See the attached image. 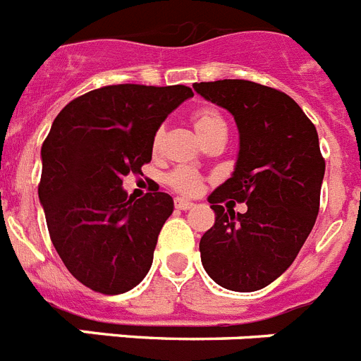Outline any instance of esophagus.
<instances>
[{
	"instance_id": "esophagus-1",
	"label": "esophagus",
	"mask_w": 361,
	"mask_h": 361,
	"mask_svg": "<svg viewBox=\"0 0 361 361\" xmlns=\"http://www.w3.org/2000/svg\"><path fill=\"white\" fill-rule=\"evenodd\" d=\"M195 206L193 202H190V200H184V199H175V208L177 209H183V212H186V209H191Z\"/></svg>"
}]
</instances>
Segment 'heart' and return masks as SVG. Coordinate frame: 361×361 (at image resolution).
<instances>
[{
    "mask_svg": "<svg viewBox=\"0 0 361 361\" xmlns=\"http://www.w3.org/2000/svg\"><path fill=\"white\" fill-rule=\"evenodd\" d=\"M191 121H193V126H195L197 133H199V137L204 142H209L212 139H215V137L228 135V123H226L224 116H222L216 108H199V110L191 116ZM164 135V126H159V128L155 130V133H153L152 139L153 153H159L162 149ZM166 183H168L170 188H173L177 193H180V195L190 197L197 195V193L202 190L204 178L202 175L197 173V171L191 170V168H177V170H173L168 177H166Z\"/></svg>",
    "mask_w": 361,
    "mask_h": 361,
    "instance_id": "heart-1",
    "label": "heart"
}]
</instances>
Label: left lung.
I'll list each match as a JSON object with an SVG mask.
<instances>
[{
  "mask_svg": "<svg viewBox=\"0 0 361 361\" xmlns=\"http://www.w3.org/2000/svg\"><path fill=\"white\" fill-rule=\"evenodd\" d=\"M193 88L233 114L240 133L235 171L208 199L215 224L200 238V260L222 288L258 291L291 266L317 222L325 173L317 128L271 86L222 79ZM228 198L248 212H226Z\"/></svg>",
  "mask_w": 361,
  "mask_h": 361,
  "instance_id": "8db88e82",
  "label": "left lung"
}]
</instances>
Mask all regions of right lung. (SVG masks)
I'll return each instance as SVG.
<instances>
[{
	"label": "right lung",
	"mask_w": 361,
	"mask_h": 361,
	"mask_svg": "<svg viewBox=\"0 0 361 361\" xmlns=\"http://www.w3.org/2000/svg\"><path fill=\"white\" fill-rule=\"evenodd\" d=\"M191 95L184 85H110L75 97L54 119L37 193L57 255L92 291L126 293L152 267L173 200L155 184L133 200L123 177L142 175L155 130Z\"/></svg>",
	"instance_id": "1"
}]
</instances>
